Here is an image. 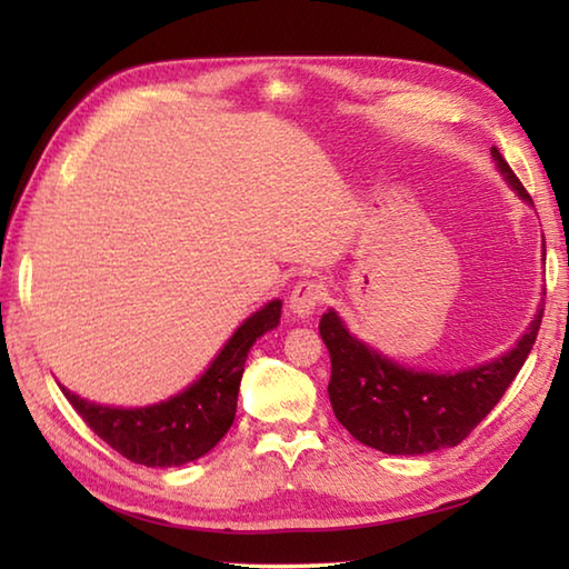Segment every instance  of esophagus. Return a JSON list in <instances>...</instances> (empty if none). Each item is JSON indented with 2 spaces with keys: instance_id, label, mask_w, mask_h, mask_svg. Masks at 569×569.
I'll list each match as a JSON object with an SVG mask.
<instances>
[{
  "instance_id": "1",
  "label": "esophagus",
  "mask_w": 569,
  "mask_h": 569,
  "mask_svg": "<svg viewBox=\"0 0 569 569\" xmlns=\"http://www.w3.org/2000/svg\"><path fill=\"white\" fill-rule=\"evenodd\" d=\"M321 298H323V286L303 278V281L296 283L291 296H288V311H291L293 319L303 321L308 316H313L316 306L321 303Z\"/></svg>"
}]
</instances>
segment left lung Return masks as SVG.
<instances>
[{
	"label": "left lung",
	"mask_w": 569,
	"mask_h": 569,
	"mask_svg": "<svg viewBox=\"0 0 569 569\" xmlns=\"http://www.w3.org/2000/svg\"><path fill=\"white\" fill-rule=\"evenodd\" d=\"M492 160L515 196L532 206L529 192L497 148H492ZM539 323L542 306L512 349L497 359L459 371H423L356 339L341 316L329 308L321 316L319 333L331 356L329 399L336 419L353 439L383 455L419 457L457 447L515 381L532 351Z\"/></svg>",
	"instance_id": "obj_1"
}]
</instances>
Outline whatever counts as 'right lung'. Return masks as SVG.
Masks as SVG:
<instances>
[{"label": "right lung", "instance_id": "obj_1", "mask_svg": "<svg viewBox=\"0 0 569 569\" xmlns=\"http://www.w3.org/2000/svg\"><path fill=\"white\" fill-rule=\"evenodd\" d=\"M281 298L263 303L238 326L216 359L186 389L148 407H110L64 389L67 401L102 441L146 467H182L208 455L236 419L248 351L281 323Z\"/></svg>", "mask_w": 569, "mask_h": 569}]
</instances>
